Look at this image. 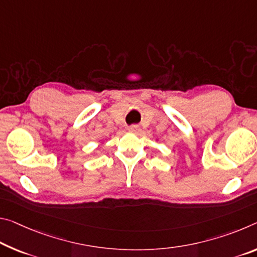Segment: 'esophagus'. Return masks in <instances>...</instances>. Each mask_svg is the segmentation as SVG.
I'll list each match as a JSON object with an SVG mask.
<instances>
[{"label":"esophagus","mask_w":257,"mask_h":257,"mask_svg":"<svg viewBox=\"0 0 257 257\" xmlns=\"http://www.w3.org/2000/svg\"><path fill=\"white\" fill-rule=\"evenodd\" d=\"M128 130H129L130 133L137 134V133L140 132V130H141V128H140V125H137V124H133V125H130V127L128 128Z\"/></svg>","instance_id":"obj_1"}]
</instances>
